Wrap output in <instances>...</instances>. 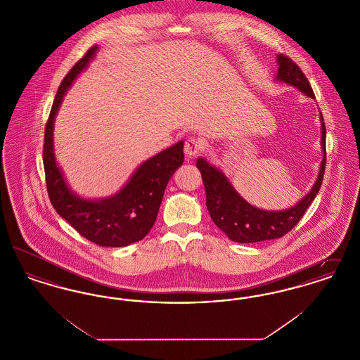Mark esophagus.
I'll return each instance as SVG.
<instances>
[{"label":"esophagus","instance_id":"34e87169","mask_svg":"<svg viewBox=\"0 0 360 360\" xmlns=\"http://www.w3.org/2000/svg\"><path fill=\"white\" fill-rule=\"evenodd\" d=\"M204 148V143L198 137H188L185 141V154L188 158H194L195 155L200 154Z\"/></svg>","mask_w":360,"mask_h":360}]
</instances>
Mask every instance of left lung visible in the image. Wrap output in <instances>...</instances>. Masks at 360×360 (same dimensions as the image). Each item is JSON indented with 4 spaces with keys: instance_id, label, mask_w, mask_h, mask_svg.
Listing matches in <instances>:
<instances>
[{
    "instance_id": "1",
    "label": "left lung",
    "mask_w": 360,
    "mask_h": 360,
    "mask_svg": "<svg viewBox=\"0 0 360 360\" xmlns=\"http://www.w3.org/2000/svg\"><path fill=\"white\" fill-rule=\"evenodd\" d=\"M279 82H285L300 89L310 98H316L308 78L301 69L286 55H278ZM321 147L324 158L314 186L300 202L285 210H262L250 205L241 198L219 169L209 165L205 159L197 160V169L201 172L206 191V207L209 214L224 233L236 243H257L263 240L278 239L285 236L302 219L308 206L316 198L321 188L326 172V122L321 115Z\"/></svg>"
}]
</instances>
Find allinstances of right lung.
Wrapping results in <instances>:
<instances>
[{
  "mask_svg": "<svg viewBox=\"0 0 360 360\" xmlns=\"http://www.w3.org/2000/svg\"><path fill=\"white\" fill-rule=\"evenodd\" d=\"M98 47H90L72 66L58 89L46 124L43 163L53 209L85 239L101 247H125L144 239L156 220L165 188L184 163V141L146 160L129 182L112 197L89 201L70 190L53 154V121L72 81L86 69Z\"/></svg>",
  "mask_w": 360,
  "mask_h": 360,
  "instance_id": "add662e5",
  "label": "right lung"
}]
</instances>
